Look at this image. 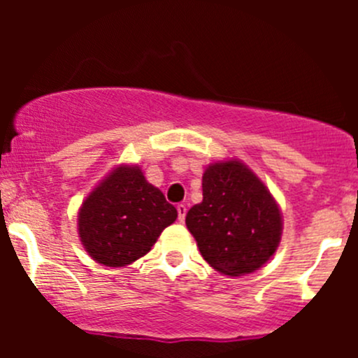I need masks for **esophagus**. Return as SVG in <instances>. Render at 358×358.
Wrapping results in <instances>:
<instances>
[{
	"instance_id": "esophagus-1",
	"label": "esophagus",
	"mask_w": 358,
	"mask_h": 358,
	"mask_svg": "<svg viewBox=\"0 0 358 358\" xmlns=\"http://www.w3.org/2000/svg\"><path fill=\"white\" fill-rule=\"evenodd\" d=\"M176 211H178V220L180 222H183V220H185V215H187V206L178 204L176 206Z\"/></svg>"
}]
</instances>
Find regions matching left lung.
<instances>
[{
	"label": "left lung",
	"mask_w": 358,
	"mask_h": 358,
	"mask_svg": "<svg viewBox=\"0 0 358 358\" xmlns=\"http://www.w3.org/2000/svg\"><path fill=\"white\" fill-rule=\"evenodd\" d=\"M202 258L230 277L251 273L275 252L282 234L277 202L239 161L215 162L202 176V202L187 213Z\"/></svg>",
	"instance_id": "8db88e82"
}]
</instances>
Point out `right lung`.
Segmentation results:
<instances>
[{
  "mask_svg": "<svg viewBox=\"0 0 358 358\" xmlns=\"http://www.w3.org/2000/svg\"><path fill=\"white\" fill-rule=\"evenodd\" d=\"M178 213L138 166H119L79 209V237L95 262L124 266L142 258Z\"/></svg>",
  "mask_w": 358,
  "mask_h": 358,
  "instance_id": "right-lung-1",
  "label": "right lung"
}]
</instances>
